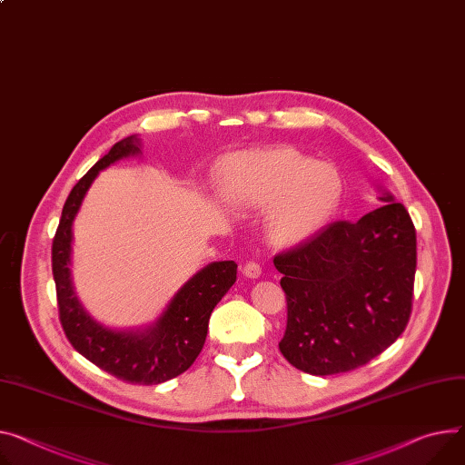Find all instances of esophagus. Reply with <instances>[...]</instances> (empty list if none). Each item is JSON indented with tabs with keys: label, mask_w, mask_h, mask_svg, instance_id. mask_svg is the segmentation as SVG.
<instances>
[{
	"label": "esophagus",
	"mask_w": 465,
	"mask_h": 465,
	"mask_svg": "<svg viewBox=\"0 0 465 465\" xmlns=\"http://www.w3.org/2000/svg\"><path fill=\"white\" fill-rule=\"evenodd\" d=\"M242 273H243L245 277H249V279H257V277H261L262 268H261V264H259V262H255V261H249V262H245V264H243Z\"/></svg>",
	"instance_id": "1"
}]
</instances>
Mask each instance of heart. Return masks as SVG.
I'll return each mask as SVG.
<instances>
[{
    "label": "heart",
    "instance_id": "obj_1",
    "mask_svg": "<svg viewBox=\"0 0 465 465\" xmlns=\"http://www.w3.org/2000/svg\"><path fill=\"white\" fill-rule=\"evenodd\" d=\"M342 193L339 173L292 149L249 153L222 171L223 199L242 210H270L268 238L281 247L307 242L335 212Z\"/></svg>",
    "mask_w": 465,
    "mask_h": 465
}]
</instances>
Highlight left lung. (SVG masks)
<instances>
[{"label": "left lung", "mask_w": 465, "mask_h": 465, "mask_svg": "<svg viewBox=\"0 0 465 465\" xmlns=\"http://www.w3.org/2000/svg\"><path fill=\"white\" fill-rule=\"evenodd\" d=\"M383 206L357 222H335L273 259L287 294L279 350L291 365L330 376L367 365L408 326L417 236L408 210Z\"/></svg>", "instance_id": "1"}]
</instances>
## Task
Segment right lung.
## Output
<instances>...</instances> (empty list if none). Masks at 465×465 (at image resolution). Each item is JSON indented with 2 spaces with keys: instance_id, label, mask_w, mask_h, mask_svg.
Segmentation results:
<instances>
[{
  "instance_id": "obj_1",
  "label": "right lung",
  "mask_w": 465,
  "mask_h": 465,
  "mask_svg": "<svg viewBox=\"0 0 465 465\" xmlns=\"http://www.w3.org/2000/svg\"><path fill=\"white\" fill-rule=\"evenodd\" d=\"M139 137L121 139L70 192L52 243V272L63 331L85 360L108 374L139 385H156L188 371L203 350L210 314L236 281L234 261L212 262L190 277L154 324L117 331L98 324L80 303L70 279L73 223L98 173L139 154Z\"/></svg>"
}]
</instances>
